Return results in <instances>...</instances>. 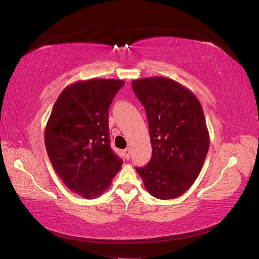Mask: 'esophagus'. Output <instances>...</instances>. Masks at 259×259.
I'll return each instance as SVG.
<instances>
[{
	"mask_svg": "<svg viewBox=\"0 0 259 259\" xmlns=\"http://www.w3.org/2000/svg\"><path fill=\"white\" fill-rule=\"evenodd\" d=\"M122 154H123L125 159H129V158H130V149H129V148H125V149L122 151Z\"/></svg>",
	"mask_w": 259,
	"mask_h": 259,
	"instance_id": "1",
	"label": "esophagus"
}]
</instances>
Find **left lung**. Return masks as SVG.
<instances>
[{
    "mask_svg": "<svg viewBox=\"0 0 259 259\" xmlns=\"http://www.w3.org/2000/svg\"><path fill=\"white\" fill-rule=\"evenodd\" d=\"M144 105L153 148L149 163L136 168L156 199L181 196L194 183L209 150L210 136L196 96L176 80L156 76L133 80Z\"/></svg>",
    "mask_w": 259,
    "mask_h": 259,
    "instance_id": "left-lung-1",
    "label": "left lung"
}]
</instances>
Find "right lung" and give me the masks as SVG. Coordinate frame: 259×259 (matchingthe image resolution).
Instances as JSON below:
<instances>
[{
    "label": "right lung",
    "mask_w": 259,
    "mask_h": 259,
    "mask_svg": "<svg viewBox=\"0 0 259 259\" xmlns=\"http://www.w3.org/2000/svg\"><path fill=\"white\" fill-rule=\"evenodd\" d=\"M123 84L91 78L66 86L46 125L45 145L55 171L85 199L103 194L122 166L109 143V108Z\"/></svg>",
    "instance_id": "add662e5"
}]
</instances>
